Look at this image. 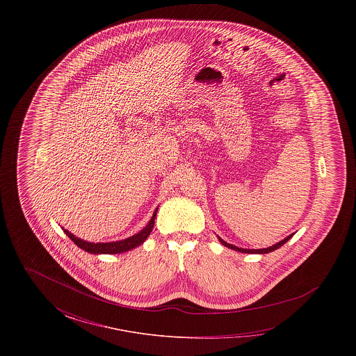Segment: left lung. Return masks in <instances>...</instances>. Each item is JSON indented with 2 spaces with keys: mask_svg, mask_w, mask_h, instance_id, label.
<instances>
[{
  "mask_svg": "<svg viewBox=\"0 0 356 356\" xmlns=\"http://www.w3.org/2000/svg\"><path fill=\"white\" fill-rule=\"evenodd\" d=\"M293 235V234H292ZM292 235H289V236L286 237V238H283V240H280L279 243H276V244H273L271 247H268V248H260V250H247V248H238L236 245H234V244H229V243H227V241H224L221 237L218 236L219 238V241H220L221 244L224 245V247H228V248H231V250H234V251H237V252H243V254H268V252H272V251H275V250H277V248H280L283 244H286L288 240L292 237Z\"/></svg>",
  "mask_w": 356,
  "mask_h": 356,
  "instance_id": "1",
  "label": "left lung"
}]
</instances>
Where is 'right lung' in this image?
Wrapping results in <instances>:
<instances>
[{"mask_svg":"<svg viewBox=\"0 0 356 356\" xmlns=\"http://www.w3.org/2000/svg\"><path fill=\"white\" fill-rule=\"evenodd\" d=\"M157 209H154L153 212L152 218L151 220L148 221V224L140 231L137 232L136 235L131 237H127L124 240H119V241H109V243H90V241H86L83 240L80 237L74 236L73 234H70L68 229H64V232L67 234V236L70 237V240L77 245L80 247L83 251H86L88 254H122V252H128L131 250H134L136 247H138L140 244H143L147 237L151 235L152 232L153 225H154V219H156V213H157Z\"/></svg>","mask_w":356,"mask_h":356,"instance_id":"obj_1","label":"right lung"}]
</instances>
